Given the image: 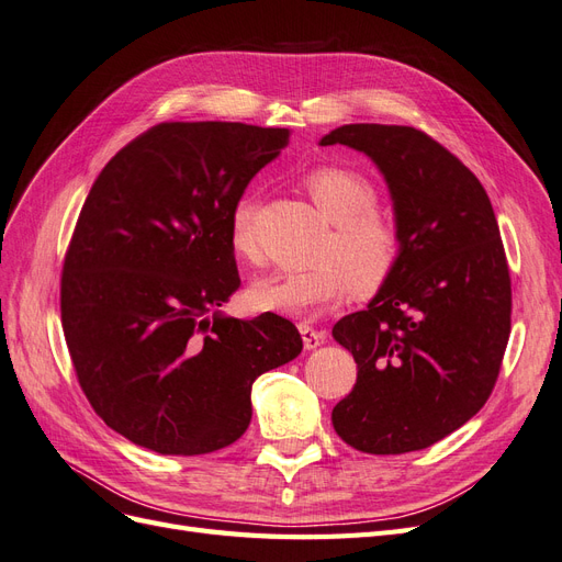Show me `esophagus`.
<instances>
[{
	"label": "esophagus",
	"instance_id": "esophagus-1",
	"mask_svg": "<svg viewBox=\"0 0 562 562\" xmlns=\"http://www.w3.org/2000/svg\"><path fill=\"white\" fill-rule=\"evenodd\" d=\"M300 335H302V342H304V349H316V347H321L323 345V335L316 330V328H312L310 323H300Z\"/></svg>",
	"mask_w": 562,
	"mask_h": 562
}]
</instances>
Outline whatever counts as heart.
<instances>
[{
  "mask_svg": "<svg viewBox=\"0 0 562 562\" xmlns=\"http://www.w3.org/2000/svg\"><path fill=\"white\" fill-rule=\"evenodd\" d=\"M304 187L323 217L335 225L321 250V260L326 262L255 279L248 300L260 312L312 316L342 297L349 285L356 295L380 291L398 265V229L375 211L378 192L368 178L342 166H321L304 178ZM255 206V199L244 194L229 213V246L244 260L258 255Z\"/></svg>",
  "mask_w": 562,
  "mask_h": 562,
  "instance_id": "1",
  "label": "heart"
}]
</instances>
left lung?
Returning <instances> with one entry per match:
<instances>
[{
	"mask_svg": "<svg viewBox=\"0 0 562 562\" xmlns=\"http://www.w3.org/2000/svg\"><path fill=\"white\" fill-rule=\"evenodd\" d=\"M318 145H347L378 166L401 236L394 274L333 328L359 368L333 427L370 454L429 448L485 405L512 333L495 211L479 178L413 126L345 124Z\"/></svg>",
	"mask_w": 562,
	"mask_h": 562,
	"instance_id": "8db88e82",
	"label": "left lung"
}]
</instances>
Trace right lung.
<instances>
[{"label": "right lung", "mask_w": 562, "mask_h": 562, "mask_svg": "<svg viewBox=\"0 0 562 562\" xmlns=\"http://www.w3.org/2000/svg\"><path fill=\"white\" fill-rule=\"evenodd\" d=\"M288 128L159 124L95 178L63 265L60 314L93 411L131 443L206 454L250 424V389L302 337L265 312L217 307L239 291L229 213L288 145Z\"/></svg>", "instance_id": "right-lung-1"}]
</instances>
